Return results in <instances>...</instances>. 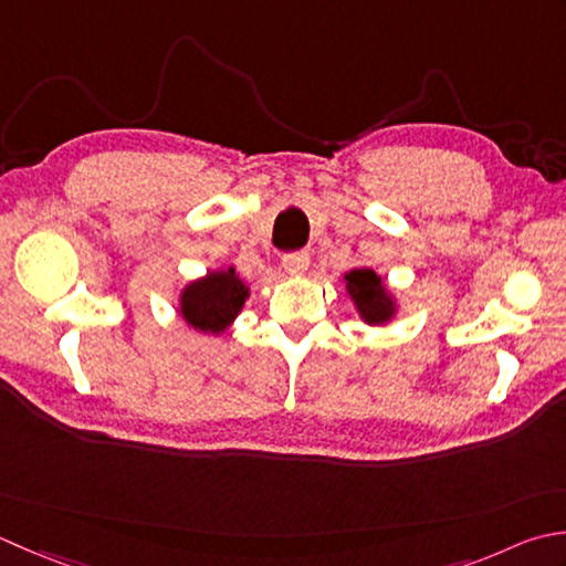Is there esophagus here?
<instances>
[{
	"label": "esophagus",
	"instance_id": "1",
	"mask_svg": "<svg viewBox=\"0 0 566 566\" xmlns=\"http://www.w3.org/2000/svg\"><path fill=\"white\" fill-rule=\"evenodd\" d=\"M282 268L290 274H302L308 268V252L306 250L286 252L282 258Z\"/></svg>",
	"mask_w": 566,
	"mask_h": 566
}]
</instances>
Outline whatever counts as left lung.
Instances as JSON below:
<instances>
[{"label": "left lung", "mask_w": 566, "mask_h": 566, "mask_svg": "<svg viewBox=\"0 0 566 566\" xmlns=\"http://www.w3.org/2000/svg\"><path fill=\"white\" fill-rule=\"evenodd\" d=\"M346 282L353 302L368 324H380L392 316V298L387 296L382 280L373 270H353L346 274Z\"/></svg>", "instance_id": "left-lung-1"}]
</instances>
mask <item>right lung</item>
Segmentation results:
<instances>
[{
    "label": "right lung",
    "mask_w": 566,
    "mask_h": 566,
    "mask_svg": "<svg viewBox=\"0 0 566 566\" xmlns=\"http://www.w3.org/2000/svg\"><path fill=\"white\" fill-rule=\"evenodd\" d=\"M245 298L248 290L235 276V270L210 272L206 280L186 286L181 296V314L193 328L220 334L240 314Z\"/></svg>",
    "instance_id": "obj_1"
}]
</instances>
